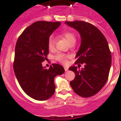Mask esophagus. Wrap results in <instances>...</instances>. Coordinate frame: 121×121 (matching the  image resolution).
Segmentation results:
<instances>
[{
    "instance_id": "1",
    "label": "esophagus",
    "mask_w": 121,
    "mask_h": 121,
    "mask_svg": "<svg viewBox=\"0 0 121 121\" xmlns=\"http://www.w3.org/2000/svg\"><path fill=\"white\" fill-rule=\"evenodd\" d=\"M64 69H65V71H67L68 70V68L67 67H64Z\"/></svg>"
}]
</instances>
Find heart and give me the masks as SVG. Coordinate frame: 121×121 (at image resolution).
Listing matches in <instances>:
<instances>
[{"instance_id": "b5f03b06", "label": "heart", "mask_w": 121, "mask_h": 121, "mask_svg": "<svg viewBox=\"0 0 121 121\" xmlns=\"http://www.w3.org/2000/svg\"><path fill=\"white\" fill-rule=\"evenodd\" d=\"M63 36L67 40L68 43L70 44L73 43H75L76 41V37H75V35L71 31H66L63 33ZM54 44H55V39L53 36H50V37L48 38V49L52 50L54 48ZM67 56H65L64 54H60L57 55L56 56V59L58 61L61 62V63H65L67 61Z\"/></svg>"}]
</instances>
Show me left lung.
<instances>
[{
	"label": "left lung",
	"instance_id": "8db88e82",
	"mask_svg": "<svg viewBox=\"0 0 121 121\" xmlns=\"http://www.w3.org/2000/svg\"><path fill=\"white\" fill-rule=\"evenodd\" d=\"M80 33L81 43L75 57V63L85 64L78 69L72 66L75 77L70 82L74 92L82 97L94 95L102 88L108 80L112 57L107 40L98 28L83 21L65 22Z\"/></svg>",
	"mask_w": 121,
	"mask_h": 121
}]
</instances>
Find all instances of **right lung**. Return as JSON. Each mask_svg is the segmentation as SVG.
<instances>
[{"instance_id": "obj_1", "label": "right lung", "mask_w": 121, "mask_h": 121, "mask_svg": "<svg viewBox=\"0 0 121 121\" xmlns=\"http://www.w3.org/2000/svg\"><path fill=\"white\" fill-rule=\"evenodd\" d=\"M60 22L39 21L27 27L17 41L13 69L24 92L38 101L48 99L54 94V78L65 72L62 65L43 67L48 52V40Z\"/></svg>"}]
</instances>
